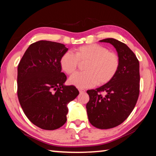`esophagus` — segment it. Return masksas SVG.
<instances>
[{
  "mask_svg": "<svg viewBox=\"0 0 156 156\" xmlns=\"http://www.w3.org/2000/svg\"><path fill=\"white\" fill-rule=\"evenodd\" d=\"M78 91H79V92H80V94L84 93V92L85 91V90H84V89H78Z\"/></svg>",
  "mask_w": 156,
  "mask_h": 156,
  "instance_id": "1",
  "label": "esophagus"
}]
</instances>
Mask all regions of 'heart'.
I'll list each match as a JSON object with an SVG mask.
<instances>
[{"label":"heart","instance_id":"b5f03b06","mask_svg":"<svg viewBox=\"0 0 156 156\" xmlns=\"http://www.w3.org/2000/svg\"><path fill=\"white\" fill-rule=\"evenodd\" d=\"M79 62H87L85 72L76 73L69 78L70 84L78 88L90 87L97 84L103 85L110 82L118 72L119 56L98 44L80 46L75 49V54L66 52L60 58V66L70 75L77 69Z\"/></svg>","mask_w":156,"mask_h":156}]
</instances>
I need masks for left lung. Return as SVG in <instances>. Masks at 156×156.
I'll return each instance as SVG.
<instances>
[{
    "instance_id": "obj_1",
    "label": "left lung",
    "mask_w": 156,
    "mask_h": 156,
    "mask_svg": "<svg viewBox=\"0 0 156 156\" xmlns=\"http://www.w3.org/2000/svg\"><path fill=\"white\" fill-rule=\"evenodd\" d=\"M100 42L114 46L120 58V66L110 82L87 91L89 100L86 108L92 125L108 129L122 124L136 106L140 93V65L135 54L125 43L114 38Z\"/></svg>"
}]
</instances>
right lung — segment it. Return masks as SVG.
I'll return each mask as SVG.
<instances>
[{
    "label": "right lung",
    "mask_w": 156,
    "mask_h": 156,
    "mask_svg": "<svg viewBox=\"0 0 156 156\" xmlns=\"http://www.w3.org/2000/svg\"><path fill=\"white\" fill-rule=\"evenodd\" d=\"M65 44L39 41L30 44L18 65L17 94L25 115L34 125L54 130L67 121V105L79 91L65 86L60 58L67 51Z\"/></svg>",
    "instance_id": "add662e5"
}]
</instances>
